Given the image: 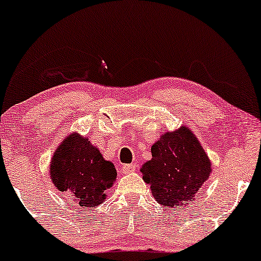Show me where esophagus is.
<instances>
[{
  "instance_id": "1",
  "label": "esophagus",
  "mask_w": 261,
  "mask_h": 261,
  "mask_svg": "<svg viewBox=\"0 0 261 261\" xmlns=\"http://www.w3.org/2000/svg\"><path fill=\"white\" fill-rule=\"evenodd\" d=\"M121 169L124 174H128V173L134 172V170L136 169V164H124Z\"/></svg>"
}]
</instances>
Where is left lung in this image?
<instances>
[{
    "mask_svg": "<svg viewBox=\"0 0 261 261\" xmlns=\"http://www.w3.org/2000/svg\"><path fill=\"white\" fill-rule=\"evenodd\" d=\"M152 158L141 167L152 196L164 207L175 210L193 202L210 178L211 161L188 126L167 131L152 145Z\"/></svg>",
    "mask_w": 261,
    "mask_h": 261,
    "instance_id": "8db88e82",
    "label": "left lung"
}]
</instances>
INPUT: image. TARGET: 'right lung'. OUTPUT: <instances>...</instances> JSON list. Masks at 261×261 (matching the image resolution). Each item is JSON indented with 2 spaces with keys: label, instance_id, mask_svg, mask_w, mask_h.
Here are the masks:
<instances>
[{
  "label": "right lung",
  "instance_id": "1",
  "mask_svg": "<svg viewBox=\"0 0 261 261\" xmlns=\"http://www.w3.org/2000/svg\"><path fill=\"white\" fill-rule=\"evenodd\" d=\"M49 172L58 190L70 194L73 203L86 208L103 203L107 189L116 180L115 166L79 133H71L60 143Z\"/></svg>",
  "mask_w": 261,
  "mask_h": 261
}]
</instances>
